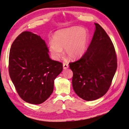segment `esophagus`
Returning <instances> with one entry per match:
<instances>
[{"mask_svg":"<svg viewBox=\"0 0 129 129\" xmlns=\"http://www.w3.org/2000/svg\"><path fill=\"white\" fill-rule=\"evenodd\" d=\"M68 64H67V63H63V68L64 69H67V68H68Z\"/></svg>","mask_w":129,"mask_h":129,"instance_id":"esophagus-1","label":"esophagus"}]
</instances>
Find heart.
I'll use <instances>...</instances> for the list:
<instances>
[{"instance_id": "1", "label": "heart", "mask_w": 129, "mask_h": 129, "mask_svg": "<svg viewBox=\"0 0 129 129\" xmlns=\"http://www.w3.org/2000/svg\"><path fill=\"white\" fill-rule=\"evenodd\" d=\"M89 38L88 31L79 27L58 30L53 35V41L49 42V52L53 59L56 61L63 56V49L69 58L79 59L87 51Z\"/></svg>"}]
</instances>
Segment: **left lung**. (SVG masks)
<instances>
[{
  "label": "left lung",
  "mask_w": 129,
  "mask_h": 129,
  "mask_svg": "<svg viewBox=\"0 0 129 129\" xmlns=\"http://www.w3.org/2000/svg\"><path fill=\"white\" fill-rule=\"evenodd\" d=\"M95 30L86 53L69 63L74 91L81 99L94 101L104 96L111 83L117 63L114 45L105 31L95 23Z\"/></svg>",
  "instance_id": "8db88e82"
}]
</instances>
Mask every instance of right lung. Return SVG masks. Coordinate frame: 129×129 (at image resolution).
I'll list each match as a JSON object with an SVG mask.
<instances>
[{
  "label": "right lung",
  "mask_w": 129,
  "mask_h": 129,
  "mask_svg": "<svg viewBox=\"0 0 129 129\" xmlns=\"http://www.w3.org/2000/svg\"><path fill=\"white\" fill-rule=\"evenodd\" d=\"M45 40L25 31L15 39L10 49L9 74L19 95L32 104L44 102L52 94L54 80L63 64L50 59Z\"/></svg>",
  "instance_id": "add662e5"
}]
</instances>
